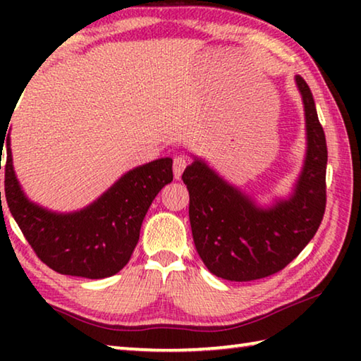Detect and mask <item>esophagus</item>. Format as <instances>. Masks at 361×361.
<instances>
[{
    "instance_id": "1",
    "label": "esophagus",
    "mask_w": 361,
    "mask_h": 361,
    "mask_svg": "<svg viewBox=\"0 0 361 361\" xmlns=\"http://www.w3.org/2000/svg\"><path fill=\"white\" fill-rule=\"evenodd\" d=\"M186 166H188V159L185 156H176L173 159V176L176 180L181 178V173L183 170L186 169Z\"/></svg>"
}]
</instances>
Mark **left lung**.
I'll return each instance as SVG.
<instances>
[{
  "label": "left lung",
  "instance_id": "obj_1",
  "mask_svg": "<svg viewBox=\"0 0 361 361\" xmlns=\"http://www.w3.org/2000/svg\"><path fill=\"white\" fill-rule=\"evenodd\" d=\"M305 116L307 151L302 172L288 199L256 205L252 195L229 185L205 161L194 157L183 173L189 191L194 245L213 276L231 282L272 276L302 252L326 207L325 132L307 82L296 76Z\"/></svg>",
  "mask_w": 361,
  "mask_h": 361
}]
</instances>
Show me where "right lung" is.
I'll use <instances>...</instances> for the list:
<instances>
[{
    "label": "right lung",
    "instance_id": "right-lung-1",
    "mask_svg": "<svg viewBox=\"0 0 361 361\" xmlns=\"http://www.w3.org/2000/svg\"><path fill=\"white\" fill-rule=\"evenodd\" d=\"M3 146L6 202L12 216L36 256L63 276L105 279L118 274L137 247L151 202L173 180L172 159L162 157L122 175L85 209L56 213L30 202L12 167L11 140L6 133L0 135V156Z\"/></svg>",
    "mask_w": 361,
    "mask_h": 361
}]
</instances>
